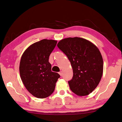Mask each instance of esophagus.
<instances>
[{
    "label": "esophagus",
    "mask_w": 122,
    "mask_h": 122,
    "mask_svg": "<svg viewBox=\"0 0 122 122\" xmlns=\"http://www.w3.org/2000/svg\"><path fill=\"white\" fill-rule=\"evenodd\" d=\"M59 75H60L61 76H62V75H63V73H62V71H60V72H59Z\"/></svg>",
    "instance_id": "esophagus-1"
}]
</instances>
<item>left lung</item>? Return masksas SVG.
Wrapping results in <instances>:
<instances>
[{
  "mask_svg": "<svg viewBox=\"0 0 122 122\" xmlns=\"http://www.w3.org/2000/svg\"><path fill=\"white\" fill-rule=\"evenodd\" d=\"M57 46L71 62L73 77L69 87L78 96H86L97 86L103 73V60L98 48L92 42L80 37L61 39Z\"/></svg>",
  "mask_w": 122,
  "mask_h": 122,
  "instance_id": "8db88e82",
  "label": "left lung"
}]
</instances>
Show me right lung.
<instances>
[{
  "label": "right lung",
  "mask_w": 122,
  "mask_h": 122,
  "mask_svg": "<svg viewBox=\"0 0 122 122\" xmlns=\"http://www.w3.org/2000/svg\"><path fill=\"white\" fill-rule=\"evenodd\" d=\"M57 41L46 39L29 46L21 56L20 76L26 88L34 96L44 98L54 92L60 75L53 72L49 57Z\"/></svg>",
  "instance_id": "right-lung-1"
}]
</instances>
